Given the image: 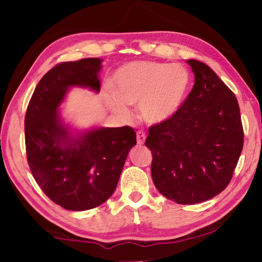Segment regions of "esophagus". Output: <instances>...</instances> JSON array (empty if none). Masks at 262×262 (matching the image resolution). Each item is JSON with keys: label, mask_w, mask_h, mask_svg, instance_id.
<instances>
[{"label": "esophagus", "mask_w": 262, "mask_h": 262, "mask_svg": "<svg viewBox=\"0 0 262 262\" xmlns=\"http://www.w3.org/2000/svg\"><path fill=\"white\" fill-rule=\"evenodd\" d=\"M145 139H146V136L143 131H138L137 132V143L138 144H144Z\"/></svg>", "instance_id": "esophagus-1"}]
</instances>
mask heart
Returning a JSON list of instances; mask_svg holds the SVG:
<instances>
[{
  "label": "heart",
  "mask_w": 262,
  "mask_h": 262,
  "mask_svg": "<svg viewBox=\"0 0 262 262\" xmlns=\"http://www.w3.org/2000/svg\"><path fill=\"white\" fill-rule=\"evenodd\" d=\"M190 83V74L180 64L132 62L116 71V92H108L106 102L120 115L127 114L126 104H139L140 115L146 122L160 123L179 110Z\"/></svg>",
  "instance_id": "heart-1"
}]
</instances>
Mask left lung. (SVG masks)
I'll use <instances>...</instances> for the list:
<instances>
[{
  "mask_svg": "<svg viewBox=\"0 0 262 262\" xmlns=\"http://www.w3.org/2000/svg\"><path fill=\"white\" fill-rule=\"evenodd\" d=\"M187 63L194 85L179 110L148 127L152 180L164 196L191 205L219 194L231 182L244 146L233 91L206 64Z\"/></svg>",
  "mask_w": 262,
  "mask_h": 262,
  "instance_id": "obj_1",
  "label": "left lung"
}]
</instances>
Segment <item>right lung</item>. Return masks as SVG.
Returning <instances> with one entry per match:
<instances>
[{"mask_svg": "<svg viewBox=\"0 0 262 262\" xmlns=\"http://www.w3.org/2000/svg\"><path fill=\"white\" fill-rule=\"evenodd\" d=\"M99 58L55 66L39 80L24 119L26 151L36 183L55 204L85 211L106 201L117 187L136 132L130 126L98 127L74 138L57 107L69 86L99 91Z\"/></svg>", "mask_w": 262, "mask_h": 262, "instance_id": "1", "label": "right lung"}]
</instances>
